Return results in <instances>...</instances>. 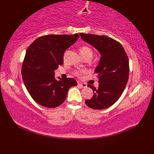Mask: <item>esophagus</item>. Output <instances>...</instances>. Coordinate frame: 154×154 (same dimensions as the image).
I'll return each mask as SVG.
<instances>
[{"label":"esophagus","instance_id":"1","mask_svg":"<svg viewBox=\"0 0 154 154\" xmlns=\"http://www.w3.org/2000/svg\"><path fill=\"white\" fill-rule=\"evenodd\" d=\"M77 85H78V86H79V87H82V88H86L87 87V85L85 83H83L81 82H79V81H78V82H77Z\"/></svg>","mask_w":154,"mask_h":154}]
</instances>
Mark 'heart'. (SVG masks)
<instances>
[{"label":"heart","instance_id":"obj_1","mask_svg":"<svg viewBox=\"0 0 154 154\" xmlns=\"http://www.w3.org/2000/svg\"><path fill=\"white\" fill-rule=\"evenodd\" d=\"M80 54L81 55H82L83 57L88 56V55H92L93 56V51L92 50V49H91L90 47L87 46V45H83V46H81L80 48ZM84 73H85V71H74V74L77 77H80L81 75Z\"/></svg>","mask_w":154,"mask_h":154}]
</instances>
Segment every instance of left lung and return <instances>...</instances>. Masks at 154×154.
I'll return each mask as SVG.
<instances>
[{"label": "left lung", "instance_id": "left-lung-1", "mask_svg": "<svg viewBox=\"0 0 154 154\" xmlns=\"http://www.w3.org/2000/svg\"><path fill=\"white\" fill-rule=\"evenodd\" d=\"M83 40L97 49L101 54L99 64L95 69L99 87L89 85L93 97L85 100L93 109L102 110L115 103L122 95L128 81L129 60L122 45L106 35L79 34Z\"/></svg>", "mask_w": 154, "mask_h": 154}]
</instances>
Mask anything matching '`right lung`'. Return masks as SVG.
Wrapping results in <instances>:
<instances>
[{
	"mask_svg": "<svg viewBox=\"0 0 154 154\" xmlns=\"http://www.w3.org/2000/svg\"><path fill=\"white\" fill-rule=\"evenodd\" d=\"M79 36V34L45 35L28 48L22 63V79L32 99L40 105L47 108L61 105L69 88L77 85L73 78L55 79L54 71L63 65L65 51Z\"/></svg>",
	"mask_w": 154,
	"mask_h": 154,
	"instance_id": "obj_1",
	"label": "right lung"
}]
</instances>
